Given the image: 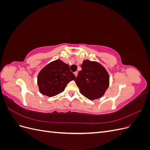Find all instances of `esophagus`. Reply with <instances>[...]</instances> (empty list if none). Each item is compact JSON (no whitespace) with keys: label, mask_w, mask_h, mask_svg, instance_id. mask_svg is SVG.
Segmentation results:
<instances>
[{"label":"esophagus","mask_w":150,"mask_h":150,"mask_svg":"<svg viewBox=\"0 0 150 150\" xmlns=\"http://www.w3.org/2000/svg\"><path fill=\"white\" fill-rule=\"evenodd\" d=\"M74 74L75 76H76V77H77V76H78V72H77V71H76V72H74Z\"/></svg>","instance_id":"esophagus-1"}]
</instances>
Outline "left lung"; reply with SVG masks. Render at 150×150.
<instances>
[{
  "instance_id": "1",
  "label": "left lung",
  "mask_w": 150,
  "mask_h": 150,
  "mask_svg": "<svg viewBox=\"0 0 150 150\" xmlns=\"http://www.w3.org/2000/svg\"><path fill=\"white\" fill-rule=\"evenodd\" d=\"M75 83L79 92L90 100L101 98L110 85L106 69L97 61L84 60Z\"/></svg>"
}]
</instances>
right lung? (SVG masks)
I'll return each instance as SVG.
<instances>
[{
  "label": "right lung",
  "instance_id": "right-lung-1",
  "mask_svg": "<svg viewBox=\"0 0 150 150\" xmlns=\"http://www.w3.org/2000/svg\"><path fill=\"white\" fill-rule=\"evenodd\" d=\"M76 76L69 69V65L60 59L52 61L40 71L38 76L39 92L48 97L56 96L64 91L67 83Z\"/></svg>",
  "mask_w": 150,
  "mask_h": 150
}]
</instances>
